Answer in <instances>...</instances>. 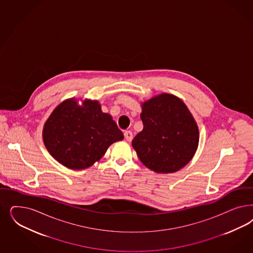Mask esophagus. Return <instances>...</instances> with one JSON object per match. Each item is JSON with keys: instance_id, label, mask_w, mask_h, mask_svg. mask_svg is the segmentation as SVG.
Wrapping results in <instances>:
<instances>
[{"instance_id": "obj_1", "label": "esophagus", "mask_w": 253, "mask_h": 253, "mask_svg": "<svg viewBox=\"0 0 253 253\" xmlns=\"http://www.w3.org/2000/svg\"><path fill=\"white\" fill-rule=\"evenodd\" d=\"M124 137H125L126 140H127V141H131L132 139H133V134H132V132H131V131H125V133H124Z\"/></svg>"}]
</instances>
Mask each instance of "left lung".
Returning a JSON list of instances; mask_svg holds the SVG:
<instances>
[{
    "mask_svg": "<svg viewBox=\"0 0 253 253\" xmlns=\"http://www.w3.org/2000/svg\"><path fill=\"white\" fill-rule=\"evenodd\" d=\"M141 106L143 129L132 140L139 160L157 173L178 171L198 146L199 132L193 115L179 98L166 93Z\"/></svg>",
    "mask_w": 253,
    "mask_h": 253,
    "instance_id": "obj_1",
    "label": "left lung"
}]
</instances>
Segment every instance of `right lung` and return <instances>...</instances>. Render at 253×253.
<instances>
[{"label":"right lung","instance_id":"add662e5","mask_svg":"<svg viewBox=\"0 0 253 253\" xmlns=\"http://www.w3.org/2000/svg\"><path fill=\"white\" fill-rule=\"evenodd\" d=\"M124 136L98 101L74 99L60 103L44 124V145L57 162L71 169L89 168L105 155L108 147Z\"/></svg>","mask_w":253,"mask_h":253}]
</instances>
